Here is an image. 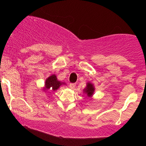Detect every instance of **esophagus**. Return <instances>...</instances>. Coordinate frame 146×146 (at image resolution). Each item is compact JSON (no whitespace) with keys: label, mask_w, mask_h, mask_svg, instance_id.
<instances>
[{"label":"esophagus","mask_w":146,"mask_h":146,"mask_svg":"<svg viewBox=\"0 0 146 146\" xmlns=\"http://www.w3.org/2000/svg\"><path fill=\"white\" fill-rule=\"evenodd\" d=\"M75 86H76V85H75V84H73V83H71V84H70L69 87H70V88H71V89H73V88H74L75 87Z\"/></svg>","instance_id":"esophagus-1"}]
</instances>
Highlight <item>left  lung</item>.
<instances>
[{"label": "left lung", "instance_id": "8db88e82", "mask_svg": "<svg viewBox=\"0 0 146 146\" xmlns=\"http://www.w3.org/2000/svg\"><path fill=\"white\" fill-rule=\"evenodd\" d=\"M95 91V87L93 84L88 82L86 84V87L84 89V93H85L87 95V96L91 98L93 96V93Z\"/></svg>", "mask_w": 146, "mask_h": 146}]
</instances>
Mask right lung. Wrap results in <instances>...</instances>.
<instances>
[{
    "label": "right lung",
    "mask_w": 146,
    "mask_h": 146,
    "mask_svg": "<svg viewBox=\"0 0 146 146\" xmlns=\"http://www.w3.org/2000/svg\"><path fill=\"white\" fill-rule=\"evenodd\" d=\"M62 84H65V83L58 81L56 75H52L50 77H48L45 81L44 88H43V90L44 91H46V90L55 91V90L58 89L60 86H62Z\"/></svg>",
    "instance_id": "obj_1"
}]
</instances>
